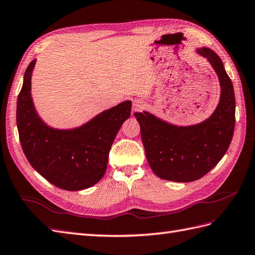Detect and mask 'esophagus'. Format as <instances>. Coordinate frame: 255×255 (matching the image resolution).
<instances>
[{
	"mask_svg": "<svg viewBox=\"0 0 255 255\" xmlns=\"http://www.w3.org/2000/svg\"><path fill=\"white\" fill-rule=\"evenodd\" d=\"M144 108H145V103L142 100H135L132 104V110L134 112H141Z\"/></svg>",
	"mask_w": 255,
	"mask_h": 255,
	"instance_id": "34e87169",
	"label": "esophagus"
}]
</instances>
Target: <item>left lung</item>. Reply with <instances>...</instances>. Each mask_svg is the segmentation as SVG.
<instances>
[{"mask_svg": "<svg viewBox=\"0 0 255 255\" xmlns=\"http://www.w3.org/2000/svg\"><path fill=\"white\" fill-rule=\"evenodd\" d=\"M198 53L211 63L221 84V99L214 113L204 123L177 127L147 112L134 113L153 172L160 179L192 182L204 177L225 155L235 129V94L220 57L209 48Z\"/></svg>", "mask_w": 255, "mask_h": 255, "instance_id": "obj_1", "label": "left lung"}]
</instances>
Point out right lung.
Returning <instances> with one entry per match:
<instances>
[{
  "mask_svg": "<svg viewBox=\"0 0 255 255\" xmlns=\"http://www.w3.org/2000/svg\"><path fill=\"white\" fill-rule=\"evenodd\" d=\"M34 64L35 60L24 72L17 100V127L25 157L42 177L62 190L81 191L93 186L106 173L111 146L130 116L131 102L104 111L80 128L53 129L37 116L31 99Z\"/></svg>",
  "mask_w": 255,
  "mask_h": 255,
  "instance_id": "right-lung-1",
  "label": "right lung"
}]
</instances>
